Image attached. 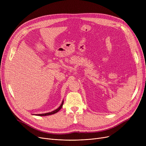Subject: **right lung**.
<instances>
[{"label": "right lung", "instance_id": "right-lung-1", "mask_svg": "<svg viewBox=\"0 0 146 146\" xmlns=\"http://www.w3.org/2000/svg\"><path fill=\"white\" fill-rule=\"evenodd\" d=\"M63 102H64V101H63V102H62V103H61V105L58 107V108L57 110H54V111H52V112H48V113H41V114H37V115H38V116H47V115H52V114H54V113H57V112H58V111L61 110V108H62V106H63Z\"/></svg>", "mask_w": 146, "mask_h": 146}]
</instances>
